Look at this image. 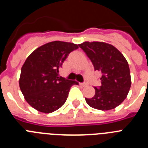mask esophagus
<instances>
[{
	"mask_svg": "<svg viewBox=\"0 0 148 148\" xmlns=\"http://www.w3.org/2000/svg\"><path fill=\"white\" fill-rule=\"evenodd\" d=\"M80 85H82V87H85V86L87 85V84L85 83V82H84V83H80Z\"/></svg>",
	"mask_w": 148,
	"mask_h": 148,
	"instance_id": "obj_1",
	"label": "esophagus"
}]
</instances>
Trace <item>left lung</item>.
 Masks as SVG:
<instances>
[{"mask_svg": "<svg viewBox=\"0 0 148 148\" xmlns=\"http://www.w3.org/2000/svg\"><path fill=\"white\" fill-rule=\"evenodd\" d=\"M78 46L92 63L94 70L101 74V84L94 87L95 95L85 98L86 102L100 110L114 109L126 99L131 85L127 61L115 47L107 43L87 41Z\"/></svg>", "mask_w": 148, "mask_h": 148, "instance_id": "left-lung-1", "label": "left lung"}]
</instances>
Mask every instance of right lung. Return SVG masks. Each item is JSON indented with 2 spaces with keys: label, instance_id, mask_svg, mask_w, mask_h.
<instances>
[{
  "label": "right lung",
  "instance_id": "obj_1",
  "mask_svg": "<svg viewBox=\"0 0 148 148\" xmlns=\"http://www.w3.org/2000/svg\"><path fill=\"white\" fill-rule=\"evenodd\" d=\"M78 45L53 41L41 46L29 55L21 72L19 85L26 101L35 110L53 113L64 104L75 81L59 76V69Z\"/></svg>",
  "mask_w": 148,
  "mask_h": 148
}]
</instances>
